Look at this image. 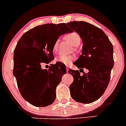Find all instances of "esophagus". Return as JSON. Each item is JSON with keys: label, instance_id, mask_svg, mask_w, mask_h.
I'll return each instance as SVG.
<instances>
[{"label": "esophagus", "instance_id": "obj_1", "mask_svg": "<svg viewBox=\"0 0 126 126\" xmlns=\"http://www.w3.org/2000/svg\"><path fill=\"white\" fill-rule=\"evenodd\" d=\"M66 72H68V71H69V66L68 65H66Z\"/></svg>", "mask_w": 126, "mask_h": 126}]
</instances>
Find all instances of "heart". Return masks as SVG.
Returning a JSON list of instances; mask_svg holds the SVG:
<instances>
[{
    "label": "heart",
    "instance_id": "1",
    "mask_svg": "<svg viewBox=\"0 0 126 126\" xmlns=\"http://www.w3.org/2000/svg\"><path fill=\"white\" fill-rule=\"evenodd\" d=\"M64 39L66 40V41H68V43H69L70 44L74 47H77L80 44V41H81V39H80V37L77 32H72L71 33L65 35L64 36ZM58 45H59V41L57 40L54 43L53 47H52V51L54 52H56L58 50ZM75 59V57L73 55H59L57 58H55L56 61L58 62L63 64H69L71 62H72Z\"/></svg>",
    "mask_w": 126,
    "mask_h": 126
}]
</instances>
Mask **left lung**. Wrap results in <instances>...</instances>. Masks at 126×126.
<instances>
[{
    "instance_id": "left-lung-1",
    "label": "left lung",
    "mask_w": 126,
    "mask_h": 126,
    "mask_svg": "<svg viewBox=\"0 0 126 126\" xmlns=\"http://www.w3.org/2000/svg\"><path fill=\"white\" fill-rule=\"evenodd\" d=\"M67 26L79 35L83 44L82 54L74 63L79 71H68L74 78L71 96L77 102L92 103L103 95L109 83L114 65L113 45L103 31L89 23L74 21ZM84 68L89 71L87 74Z\"/></svg>"
}]
</instances>
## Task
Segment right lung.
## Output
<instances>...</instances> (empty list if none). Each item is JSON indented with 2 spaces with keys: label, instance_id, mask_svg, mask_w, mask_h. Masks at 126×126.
I'll return each instance as SVG.
<instances>
[{
  "label": "right lung",
  "instance_id": "1",
  "mask_svg": "<svg viewBox=\"0 0 126 126\" xmlns=\"http://www.w3.org/2000/svg\"><path fill=\"white\" fill-rule=\"evenodd\" d=\"M65 23L46 24L30 29L18 40L14 51L13 75L22 97L31 105L46 107L56 99V88L66 73L60 63L43 69L54 59L52 47L59 37L72 32Z\"/></svg>",
  "mask_w": 126,
  "mask_h": 126
}]
</instances>
